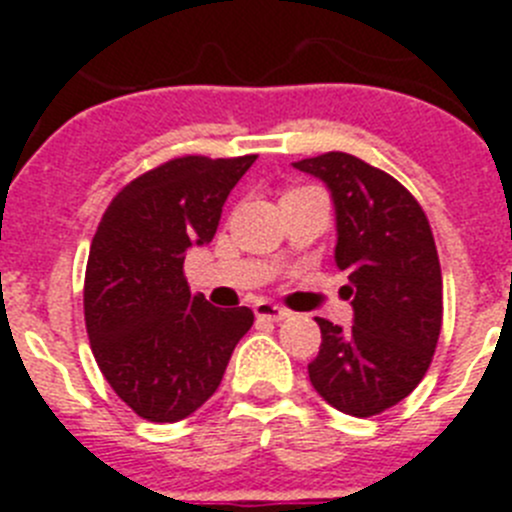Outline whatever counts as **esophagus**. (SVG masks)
<instances>
[{
    "instance_id": "1",
    "label": "esophagus",
    "mask_w": 512,
    "mask_h": 512,
    "mask_svg": "<svg viewBox=\"0 0 512 512\" xmlns=\"http://www.w3.org/2000/svg\"><path fill=\"white\" fill-rule=\"evenodd\" d=\"M253 312H256V318H259V320H269V323H279V320L289 318L287 307L271 305V302H256Z\"/></svg>"
}]
</instances>
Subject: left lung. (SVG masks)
Masks as SVG:
<instances>
[{"label":"left lung","instance_id":"1","mask_svg":"<svg viewBox=\"0 0 512 512\" xmlns=\"http://www.w3.org/2000/svg\"><path fill=\"white\" fill-rule=\"evenodd\" d=\"M295 169L333 194L336 264L354 305L351 328L315 318L323 343L310 382L341 413L372 418L405 400L433 361L443 279L431 223L395 176L351 153L302 158Z\"/></svg>","mask_w":512,"mask_h":512}]
</instances>
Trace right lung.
<instances>
[{
    "mask_svg": "<svg viewBox=\"0 0 512 512\" xmlns=\"http://www.w3.org/2000/svg\"><path fill=\"white\" fill-rule=\"evenodd\" d=\"M253 161V153L171 158L112 197L92 238L89 346L115 395L151 423L202 408L253 325L248 307H212L184 277V256L212 241L230 189Z\"/></svg>",
    "mask_w": 512,
    "mask_h": 512,
    "instance_id": "right-lung-1",
    "label": "right lung"
}]
</instances>
